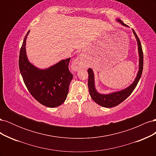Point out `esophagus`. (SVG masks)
Here are the masks:
<instances>
[{"instance_id": "obj_1", "label": "esophagus", "mask_w": 156, "mask_h": 156, "mask_svg": "<svg viewBox=\"0 0 156 156\" xmlns=\"http://www.w3.org/2000/svg\"><path fill=\"white\" fill-rule=\"evenodd\" d=\"M83 66L84 63L83 61V57L81 56H79L77 58H75L74 62H73V67L75 69H77L79 68H83Z\"/></svg>"}]
</instances>
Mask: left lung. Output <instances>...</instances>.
<instances>
[{
	"instance_id": "left-lung-1",
	"label": "left lung",
	"mask_w": 156,
	"mask_h": 156,
	"mask_svg": "<svg viewBox=\"0 0 156 156\" xmlns=\"http://www.w3.org/2000/svg\"><path fill=\"white\" fill-rule=\"evenodd\" d=\"M118 22H119L122 25L125 27H128L122 22L119 19L116 20ZM133 34L136 37V41H137L138 45V50H139V71L135 79V81L133 82L131 85L128 87L126 88L124 90H122L120 91H118L115 92H112L108 94H103L99 93L95 87V83H94V74L93 71L91 68L88 69V86L90 94L92 100L95 101L98 105H100L102 107L110 108L115 107L118 105H119L122 101H124L127 97L130 96V94L133 92L134 89L137 85V84L139 81L140 78L142 75L143 69V52L142 49V46H141L140 41L137 35L135 33L133 29Z\"/></svg>"
}]
</instances>
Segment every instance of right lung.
<instances>
[{
  "label": "right lung",
  "instance_id": "1",
  "mask_svg": "<svg viewBox=\"0 0 156 156\" xmlns=\"http://www.w3.org/2000/svg\"><path fill=\"white\" fill-rule=\"evenodd\" d=\"M27 32L20 50L19 66L25 85L36 100L48 107H58L67 98L73 75L68 68L70 58L41 69L32 64L26 54Z\"/></svg>",
  "mask_w": 156,
  "mask_h": 156
}]
</instances>
